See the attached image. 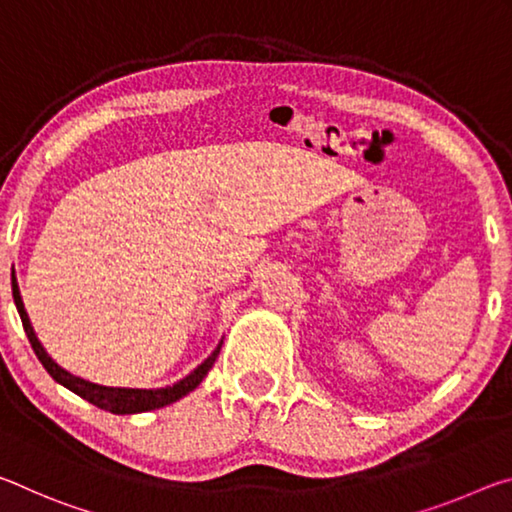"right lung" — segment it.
Returning a JSON list of instances; mask_svg holds the SVG:
<instances>
[{
  "label": "right lung",
  "mask_w": 512,
  "mask_h": 512,
  "mask_svg": "<svg viewBox=\"0 0 512 512\" xmlns=\"http://www.w3.org/2000/svg\"><path fill=\"white\" fill-rule=\"evenodd\" d=\"M11 286H13V301L15 306H18V313H20V320L24 326V333H27V338L31 342L33 351H36V356L40 363H43L45 370L49 372L54 381H58L61 385H65L67 390H72L74 395H79L81 399L90 401L92 406L97 408H104L108 413H115V415H131V413H145V410H154V408H163L167 404H172V401L181 399L183 395H188L197 388L201 383V379L208 374L211 370L217 354H220L222 349V342L217 345V349L213 351L211 356H208L204 363H201L195 372H190L186 379H181L179 383L170 385V388H158V390H138V388H106V385H97V383H90V381H83L79 376H74L70 372H65L63 367H58L52 358L47 356V351L40 345L36 333L31 329V322H29V315L24 311V304H22V297H20V288H18V281H15V276L11 279Z\"/></svg>",
  "instance_id": "1"
}]
</instances>
